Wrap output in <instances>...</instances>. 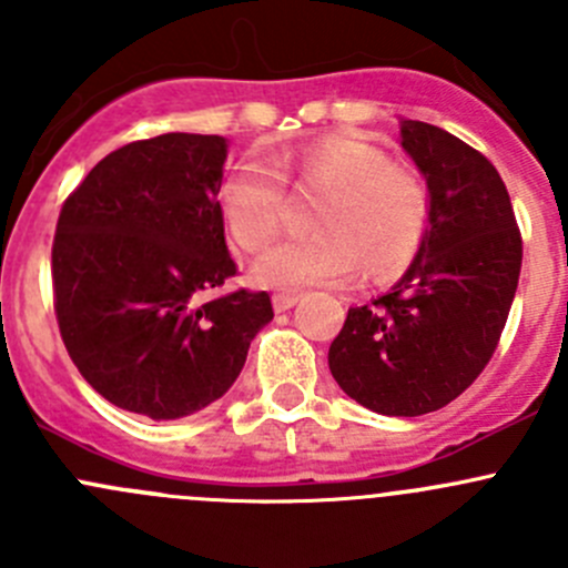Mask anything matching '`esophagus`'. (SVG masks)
Masks as SVG:
<instances>
[{
  "label": "esophagus",
  "mask_w": 568,
  "mask_h": 568,
  "mask_svg": "<svg viewBox=\"0 0 568 568\" xmlns=\"http://www.w3.org/2000/svg\"><path fill=\"white\" fill-rule=\"evenodd\" d=\"M296 302H300V294H294V291H280V294L272 296V305H274V311H277V313L291 311Z\"/></svg>",
  "instance_id": "1"
}]
</instances>
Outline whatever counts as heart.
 Wrapping results in <instances>:
<instances>
[{
	"mask_svg": "<svg viewBox=\"0 0 568 568\" xmlns=\"http://www.w3.org/2000/svg\"><path fill=\"white\" fill-rule=\"evenodd\" d=\"M318 197L316 236L285 242L255 263V280L280 288L335 285L359 268L374 280L398 277L420 255L432 225V194L415 170L359 134H332L274 168L247 159L216 186V211L227 239L261 252L283 227L288 189Z\"/></svg>",
	"mask_w": 568,
	"mask_h": 568,
	"instance_id": "b5f03b06",
	"label": "heart"
}]
</instances>
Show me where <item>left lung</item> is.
I'll return each instance as SVG.
<instances>
[{
  "label": "left lung",
  "mask_w": 568,
  "mask_h": 568,
  "mask_svg": "<svg viewBox=\"0 0 568 568\" xmlns=\"http://www.w3.org/2000/svg\"><path fill=\"white\" fill-rule=\"evenodd\" d=\"M426 175L432 225L390 294L348 307L329 371L357 404L393 417L443 409L500 343L523 268V233L495 164L437 125L400 123Z\"/></svg>",
  "instance_id": "obj_1"
}]
</instances>
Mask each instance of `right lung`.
Listing matches in <instances>:
<instances>
[{
    "label": "right lung",
    "mask_w": 568,
    "mask_h": 568,
    "mask_svg": "<svg viewBox=\"0 0 568 568\" xmlns=\"http://www.w3.org/2000/svg\"><path fill=\"white\" fill-rule=\"evenodd\" d=\"M225 136L162 134L101 159L65 197L51 247L62 343L120 409L175 420L222 398L274 318L236 277L216 211Z\"/></svg>",
    "instance_id": "right-lung-1"
}]
</instances>
